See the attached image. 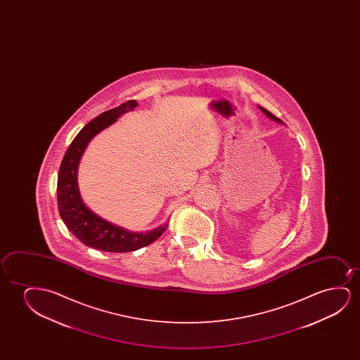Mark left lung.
Returning <instances> with one entry per match:
<instances>
[{
  "label": "left lung",
  "instance_id": "1",
  "mask_svg": "<svg viewBox=\"0 0 360 360\" xmlns=\"http://www.w3.org/2000/svg\"><path fill=\"white\" fill-rule=\"evenodd\" d=\"M259 108H261V110L263 112V113L266 114V117H269V118L273 119V120H276V122L281 123V119L276 118V115H274V114H271L269 110H266V109L263 108V107H259Z\"/></svg>",
  "mask_w": 360,
  "mask_h": 360
}]
</instances>
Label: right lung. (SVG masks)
<instances>
[{
    "label": "right lung",
    "instance_id": "add662e5",
    "mask_svg": "<svg viewBox=\"0 0 360 360\" xmlns=\"http://www.w3.org/2000/svg\"><path fill=\"white\" fill-rule=\"evenodd\" d=\"M138 107L135 99L120 104L117 108L99 114L97 118L84 125L74 141L70 143L60 165L58 174V207L59 214L70 231L86 246L104 252H131L151 245L167 229L168 222L146 233L124 230L105 221L91 212L79 195L77 186V167L84 148L91 139L113 124L117 119Z\"/></svg>",
    "mask_w": 360,
    "mask_h": 360
}]
</instances>
